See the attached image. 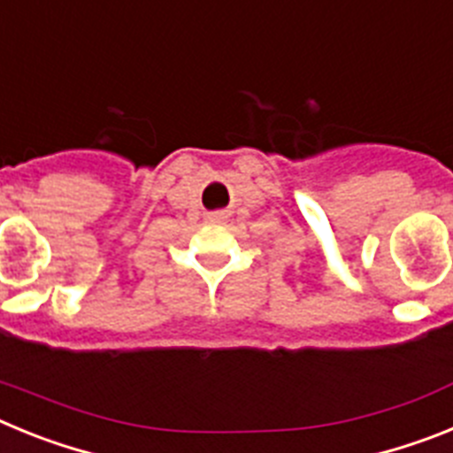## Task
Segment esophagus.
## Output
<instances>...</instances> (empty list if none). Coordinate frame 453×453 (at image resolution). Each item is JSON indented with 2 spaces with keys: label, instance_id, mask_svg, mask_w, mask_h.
Masks as SVG:
<instances>
[{
  "label": "esophagus",
  "instance_id": "obj_1",
  "mask_svg": "<svg viewBox=\"0 0 453 453\" xmlns=\"http://www.w3.org/2000/svg\"><path fill=\"white\" fill-rule=\"evenodd\" d=\"M226 218H229V213H226V211H213V213L206 215L208 222H213V224H222Z\"/></svg>",
  "mask_w": 453,
  "mask_h": 453
}]
</instances>
